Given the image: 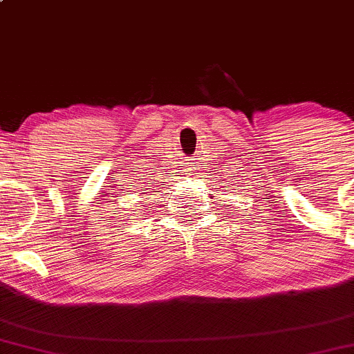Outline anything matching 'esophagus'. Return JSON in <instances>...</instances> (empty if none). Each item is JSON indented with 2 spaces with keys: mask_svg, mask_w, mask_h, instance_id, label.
I'll return each instance as SVG.
<instances>
[{
  "mask_svg": "<svg viewBox=\"0 0 354 354\" xmlns=\"http://www.w3.org/2000/svg\"><path fill=\"white\" fill-rule=\"evenodd\" d=\"M188 165H191V163H188Z\"/></svg>",
  "mask_w": 354,
  "mask_h": 354,
  "instance_id": "obj_1",
  "label": "esophagus"
}]
</instances>
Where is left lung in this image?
<instances>
[{"instance_id":"1","label":"left lung","mask_w":354,"mask_h":354,"mask_svg":"<svg viewBox=\"0 0 354 354\" xmlns=\"http://www.w3.org/2000/svg\"><path fill=\"white\" fill-rule=\"evenodd\" d=\"M228 188H230V186H228Z\"/></svg>"}]
</instances>
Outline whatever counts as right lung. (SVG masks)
Masks as SVG:
<instances>
[{
    "label": "right lung",
    "mask_w": 354,
    "mask_h": 354,
    "mask_svg": "<svg viewBox=\"0 0 354 354\" xmlns=\"http://www.w3.org/2000/svg\"><path fill=\"white\" fill-rule=\"evenodd\" d=\"M149 188H148V186H143V191H148Z\"/></svg>",
    "instance_id": "obj_1"
}]
</instances>
